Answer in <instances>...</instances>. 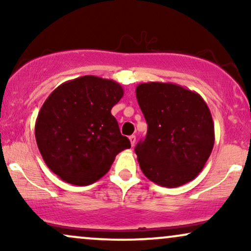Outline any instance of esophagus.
Wrapping results in <instances>:
<instances>
[{"instance_id": "esophagus-1", "label": "esophagus", "mask_w": 251, "mask_h": 251, "mask_svg": "<svg viewBox=\"0 0 251 251\" xmlns=\"http://www.w3.org/2000/svg\"><path fill=\"white\" fill-rule=\"evenodd\" d=\"M129 142H131V145L132 146H134V144H135V135H129Z\"/></svg>"}]
</instances>
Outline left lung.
<instances>
[{
	"label": "left lung",
	"mask_w": 251,
	"mask_h": 251,
	"mask_svg": "<svg viewBox=\"0 0 251 251\" xmlns=\"http://www.w3.org/2000/svg\"><path fill=\"white\" fill-rule=\"evenodd\" d=\"M135 96L148 123L145 139L135 146L143 174L165 188L195 179L215 143L214 122L203 98L171 82L139 83Z\"/></svg>",
	"instance_id": "1"
}]
</instances>
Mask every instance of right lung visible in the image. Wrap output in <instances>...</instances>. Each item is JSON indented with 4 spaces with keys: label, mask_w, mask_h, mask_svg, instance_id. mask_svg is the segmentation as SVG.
<instances>
[{
    "label": "right lung",
    "mask_w": 251,
    "mask_h": 251,
    "mask_svg": "<svg viewBox=\"0 0 251 251\" xmlns=\"http://www.w3.org/2000/svg\"><path fill=\"white\" fill-rule=\"evenodd\" d=\"M123 96L114 80L85 75L61 83L43 102L36 144L46 165L62 180L89 185L107 174L119 152L131 148L111 113Z\"/></svg>",
    "instance_id": "right-lung-1"
}]
</instances>
